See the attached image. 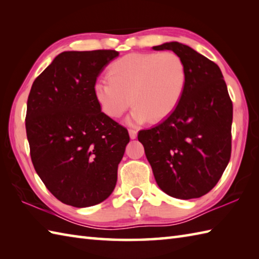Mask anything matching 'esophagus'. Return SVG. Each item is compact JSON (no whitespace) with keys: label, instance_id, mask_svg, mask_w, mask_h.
<instances>
[{"label":"esophagus","instance_id":"esophagus-1","mask_svg":"<svg viewBox=\"0 0 259 259\" xmlns=\"http://www.w3.org/2000/svg\"><path fill=\"white\" fill-rule=\"evenodd\" d=\"M137 135H138V131H137L136 129H129V136L131 139H136Z\"/></svg>","mask_w":259,"mask_h":259}]
</instances>
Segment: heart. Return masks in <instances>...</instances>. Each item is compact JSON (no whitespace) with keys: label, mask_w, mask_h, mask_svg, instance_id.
Masks as SVG:
<instances>
[{"label":"heart","mask_w":259,"mask_h":259,"mask_svg":"<svg viewBox=\"0 0 259 259\" xmlns=\"http://www.w3.org/2000/svg\"><path fill=\"white\" fill-rule=\"evenodd\" d=\"M108 74L109 80H99L93 87L102 111L117 119L133 102L131 120L137 123L167 117L178 106L187 83L184 60L174 52L128 54L115 60Z\"/></svg>","instance_id":"obj_1"}]
</instances>
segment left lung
<instances>
[{"label":"left lung","instance_id":"8db88e82","mask_svg":"<svg viewBox=\"0 0 259 259\" xmlns=\"http://www.w3.org/2000/svg\"><path fill=\"white\" fill-rule=\"evenodd\" d=\"M184 60L187 83L178 106L138 140L160 189L178 199L199 198L221 179L232 153L233 102L218 65L188 46L163 43Z\"/></svg>","mask_w":259,"mask_h":259}]
</instances>
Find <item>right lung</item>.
Instances as JSON below:
<instances>
[{
	"label": "right lung",
	"mask_w": 259,
	"mask_h": 259,
	"mask_svg": "<svg viewBox=\"0 0 259 259\" xmlns=\"http://www.w3.org/2000/svg\"><path fill=\"white\" fill-rule=\"evenodd\" d=\"M118 56L115 50L62 52L32 84L25 117L31 160L65 205L95 206L117 184L129 134L101 111L93 87Z\"/></svg>",
	"instance_id": "add662e5"
}]
</instances>
